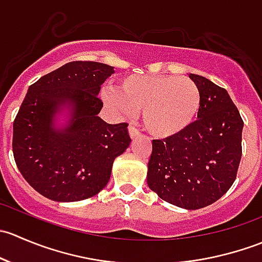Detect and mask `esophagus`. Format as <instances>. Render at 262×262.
I'll use <instances>...</instances> for the list:
<instances>
[{"instance_id":"esophagus-1","label":"esophagus","mask_w":262,"mask_h":262,"mask_svg":"<svg viewBox=\"0 0 262 262\" xmlns=\"http://www.w3.org/2000/svg\"><path fill=\"white\" fill-rule=\"evenodd\" d=\"M128 132H129V136H130V138H132V139H134V138H136V137H138V136H139L138 129H137L136 126H133V125H129Z\"/></svg>"}]
</instances>
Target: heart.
I'll return each mask as SVG.
<instances>
[{
  "label": "heart",
  "instance_id": "heart-1",
  "mask_svg": "<svg viewBox=\"0 0 262 262\" xmlns=\"http://www.w3.org/2000/svg\"><path fill=\"white\" fill-rule=\"evenodd\" d=\"M105 99L125 114L141 110L144 128L156 138H170L189 128L202 101L194 81L167 75L128 76Z\"/></svg>",
  "mask_w": 262,
  "mask_h": 262
}]
</instances>
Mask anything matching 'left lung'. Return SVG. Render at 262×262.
<instances>
[{"label": "left lung", "instance_id": "obj_1", "mask_svg": "<svg viewBox=\"0 0 262 262\" xmlns=\"http://www.w3.org/2000/svg\"><path fill=\"white\" fill-rule=\"evenodd\" d=\"M189 77L202 97L198 120L152 142L147 184L165 202L195 210L221 199L236 180L244 121L226 90L203 76Z\"/></svg>", "mask_w": 262, "mask_h": 262}]
</instances>
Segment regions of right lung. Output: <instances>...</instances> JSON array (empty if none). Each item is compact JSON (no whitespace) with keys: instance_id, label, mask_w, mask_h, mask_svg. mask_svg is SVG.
<instances>
[{"instance_id":"add662e5","label":"right lung","mask_w":262,"mask_h":262,"mask_svg":"<svg viewBox=\"0 0 262 262\" xmlns=\"http://www.w3.org/2000/svg\"><path fill=\"white\" fill-rule=\"evenodd\" d=\"M113 73L112 66L76 60L29 87L14 121L12 150L21 175L43 196L59 203L94 196L130 144L128 124H107L97 115V95ZM62 112L68 118L58 126Z\"/></svg>"}]
</instances>
